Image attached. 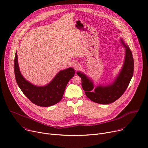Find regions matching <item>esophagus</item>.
I'll return each mask as SVG.
<instances>
[{
    "label": "esophagus",
    "instance_id": "esophagus-1",
    "mask_svg": "<svg viewBox=\"0 0 148 148\" xmlns=\"http://www.w3.org/2000/svg\"><path fill=\"white\" fill-rule=\"evenodd\" d=\"M72 66L75 70H77L79 66V64L77 61H74L72 62Z\"/></svg>",
    "mask_w": 148,
    "mask_h": 148
}]
</instances>
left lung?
Returning a JSON list of instances; mask_svg holds the SVG:
<instances>
[{"label": "left lung", "instance_id": "obj_1", "mask_svg": "<svg viewBox=\"0 0 148 148\" xmlns=\"http://www.w3.org/2000/svg\"><path fill=\"white\" fill-rule=\"evenodd\" d=\"M120 41L125 48V58L119 73L112 82L100 84L95 87L93 80L82 71L77 74L82 78V86L86 96L91 101L101 104L112 103L122 96L127 88L133 74V58L129 46L120 38Z\"/></svg>", "mask_w": 148, "mask_h": 148}]
</instances>
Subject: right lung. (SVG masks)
<instances>
[{"label":"right lung","mask_w":148,"mask_h":148,"mask_svg":"<svg viewBox=\"0 0 148 148\" xmlns=\"http://www.w3.org/2000/svg\"><path fill=\"white\" fill-rule=\"evenodd\" d=\"M14 71L17 84L25 96L35 104L49 107L58 103L62 99L67 83L74 75L72 67L60 71L51 81L45 86H36L26 80L19 70L16 51Z\"/></svg>","instance_id":"right-lung-1"}]
</instances>
